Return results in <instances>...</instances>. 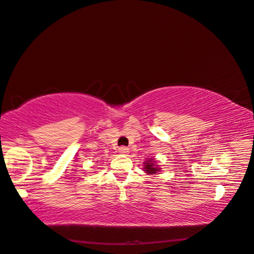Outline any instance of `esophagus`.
<instances>
[{"instance_id":"1","label":"esophagus","mask_w":254,"mask_h":254,"mask_svg":"<svg viewBox=\"0 0 254 254\" xmlns=\"http://www.w3.org/2000/svg\"><path fill=\"white\" fill-rule=\"evenodd\" d=\"M118 152H120L121 154H128L129 153V149L127 146H120V149H118Z\"/></svg>"}]
</instances>
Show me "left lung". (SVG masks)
<instances>
[{"label":"left lung","instance_id":"8db88e82","mask_svg":"<svg viewBox=\"0 0 254 254\" xmlns=\"http://www.w3.org/2000/svg\"><path fill=\"white\" fill-rule=\"evenodd\" d=\"M144 172L150 175H155L161 168L159 165H156V161L154 159H148L144 163Z\"/></svg>","mask_w":254,"mask_h":254}]
</instances>
